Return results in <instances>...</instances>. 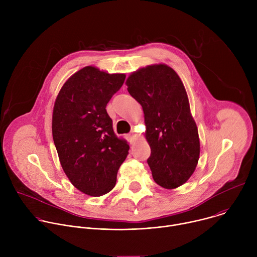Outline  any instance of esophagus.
Returning a JSON list of instances; mask_svg holds the SVG:
<instances>
[{"instance_id": "1", "label": "esophagus", "mask_w": 257, "mask_h": 257, "mask_svg": "<svg viewBox=\"0 0 257 257\" xmlns=\"http://www.w3.org/2000/svg\"><path fill=\"white\" fill-rule=\"evenodd\" d=\"M136 135H137V134H136L134 131H132L130 134L127 135V137H128V139H129L131 142H133V141L136 139Z\"/></svg>"}]
</instances>
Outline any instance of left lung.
Instances as JSON below:
<instances>
[{
	"mask_svg": "<svg viewBox=\"0 0 257 257\" xmlns=\"http://www.w3.org/2000/svg\"><path fill=\"white\" fill-rule=\"evenodd\" d=\"M126 85L143 108L145 138L152 151L148 164L155 182L166 189L183 185L195 171L200 153L183 82L171 67L159 64L133 72Z\"/></svg>",
	"mask_w": 257,
	"mask_h": 257,
	"instance_id": "left-lung-1",
	"label": "left lung"
}]
</instances>
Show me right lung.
Masks as SVG:
<instances>
[{
	"label": "right lung",
	"instance_id": "add662e5",
	"mask_svg": "<svg viewBox=\"0 0 257 257\" xmlns=\"http://www.w3.org/2000/svg\"><path fill=\"white\" fill-rule=\"evenodd\" d=\"M125 74L87 66L61 88L52 131L61 166L74 187L90 196L111 191L129 145L116 136L106 103L122 87Z\"/></svg>",
	"mask_w": 257,
	"mask_h": 257
}]
</instances>
